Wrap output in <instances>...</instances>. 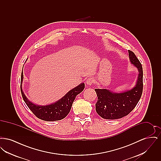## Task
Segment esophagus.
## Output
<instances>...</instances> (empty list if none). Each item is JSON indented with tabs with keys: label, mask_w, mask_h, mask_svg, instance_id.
<instances>
[{
	"label": "esophagus",
	"mask_w": 161,
	"mask_h": 161,
	"mask_svg": "<svg viewBox=\"0 0 161 161\" xmlns=\"http://www.w3.org/2000/svg\"><path fill=\"white\" fill-rule=\"evenodd\" d=\"M93 83H94V79L92 78V77H90V78H88L86 80V84L88 86H91L92 85Z\"/></svg>",
	"instance_id": "obj_1"
}]
</instances>
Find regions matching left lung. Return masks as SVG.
Masks as SVG:
<instances>
[{"label": "left lung", "instance_id": "left-lung-1", "mask_svg": "<svg viewBox=\"0 0 161 161\" xmlns=\"http://www.w3.org/2000/svg\"><path fill=\"white\" fill-rule=\"evenodd\" d=\"M130 62L139 71L136 86L130 91L114 93L107 89H95L98 101L95 104L97 114L104 119H116L129 114L136 107L143 90V70L142 64L133 52L129 50Z\"/></svg>", "mask_w": 161, "mask_h": 161}]
</instances>
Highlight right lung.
I'll list each match as a JSON object with an SVG mask.
<instances>
[{"mask_svg": "<svg viewBox=\"0 0 161 161\" xmlns=\"http://www.w3.org/2000/svg\"><path fill=\"white\" fill-rule=\"evenodd\" d=\"M23 78V72H22L20 90L24 101L36 116L42 120L46 121H58L64 118L68 115L76 96L82 92L84 89V83H81L70 90L58 101L47 106H41L36 105L30 102L25 95L22 88Z\"/></svg>", "mask_w": 161, "mask_h": 161, "instance_id": "right-lung-1", "label": "right lung"}]
</instances>
